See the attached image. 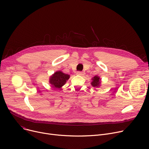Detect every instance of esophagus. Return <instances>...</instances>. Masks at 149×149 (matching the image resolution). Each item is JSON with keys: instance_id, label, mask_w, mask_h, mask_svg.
Returning <instances> with one entry per match:
<instances>
[{"instance_id": "34e87169", "label": "esophagus", "mask_w": 149, "mask_h": 149, "mask_svg": "<svg viewBox=\"0 0 149 149\" xmlns=\"http://www.w3.org/2000/svg\"><path fill=\"white\" fill-rule=\"evenodd\" d=\"M77 74L79 75H80V76H83L84 75V73L83 72H81V71H78L77 72Z\"/></svg>"}]
</instances>
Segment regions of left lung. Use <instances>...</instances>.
Wrapping results in <instances>:
<instances>
[{
  "label": "left lung",
  "instance_id": "1",
  "mask_svg": "<svg viewBox=\"0 0 149 149\" xmlns=\"http://www.w3.org/2000/svg\"><path fill=\"white\" fill-rule=\"evenodd\" d=\"M92 81L91 82V84L93 87H97V88L100 87V83H101L100 81L101 79L100 77L95 75V77H93V78H92Z\"/></svg>",
  "mask_w": 149,
  "mask_h": 149
}]
</instances>
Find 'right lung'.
Segmentation results:
<instances>
[{"instance_id": "add662e5", "label": "right lung", "mask_w": 149, "mask_h": 149, "mask_svg": "<svg viewBox=\"0 0 149 149\" xmlns=\"http://www.w3.org/2000/svg\"><path fill=\"white\" fill-rule=\"evenodd\" d=\"M70 75L64 74L61 71H57L50 77L49 83L52 85V87L57 89L61 88L69 79Z\"/></svg>"}]
</instances>
